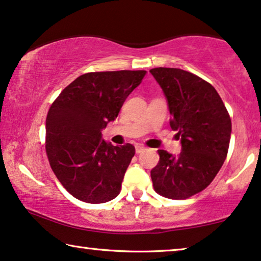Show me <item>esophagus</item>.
<instances>
[{"label":"esophagus","instance_id":"34e87169","mask_svg":"<svg viewBox=\"0 0 261 261\" xmlns=\"http://www.w3.org/2000/svg\"><path fill=\"white\" fill-rule=\"evenodd\" d=\"M145 150H146V148L144 145H141V144L136 145V152H137V153H141L143 151H145Z\"/></svg>","mask_w":261,"mask_h":261}]
</instances>
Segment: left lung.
Wrapping results in <instances>:
<instances>
[{"label": "left lung", "mask_w": 261, "mask_h": 261, "mask_svg": "<svg viewBox=\"0 0 261 261\" xmlns=\"http://www.w3.org/2000/svg\"><path fill=\"white\" fill-rule=\"evenodd\" d=\"M168 101L170 126L181 138L182 151L174 156L159 150L151 170L156 193L183 200L211 185L225 162L232 122L222 99L211 84L179 68L150 69Z\"/></svg>", "instance_id": "8db88e82"}]
</instances>
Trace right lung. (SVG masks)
<instances>
[{
    "instance_id": "1",
    "label": "right lung",
    "mask_w": 261,
    "mask_h": 261,
    "mask_svg": "<svg viewBox=\"0 0 261 261\" xmlns=\"http://www.w3.org/2000/svg\"><path fill=\"white\" fill-rule=\"evenodd\" d=\"M146 71L91 72L62 90L46 118V152L67 192L87 203L118 195L135 155L132 144L113 146L101 130L117 118Z\"/></svg>"
}]
</instances>
